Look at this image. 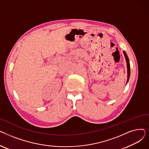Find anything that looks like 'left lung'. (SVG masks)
I'll list each match as a JSON object with an SVG mask.
<instances>
[{
    "label": "left lung",
    "instance_id": "1",
    "mask_svg": "<svg viewBox=\"0 0 149 149\" xmlns=\"http://www.w3.org/2000/svg\"><path fill=\"white\" fill-rule=\"evenodd\" d=\"M124 53V55L125 56V58H126V63H127V83L129 81V77H130V63H129V58L127 56V54L126 53V52H123Z\"/></svg>",
    "mask_w": 149,
    "mask_h": 149
}]
</instances>
